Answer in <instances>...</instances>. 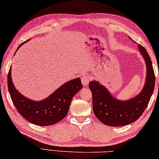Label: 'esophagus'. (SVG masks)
<instances>
[{
	"label": "esophagus",
	"mask_w": 159,
	"mask_h": 159,
	"mask_svg": "<svg viewBox=\"0 0 159 159\" xmlns=\"http://www.w3.org/2000/svg\"><path fill=\"white\" fill-rule=\"evenodd\" d=\"M91 79H92L91 77L87 75H84V76H82V82L83 86H84V87H87L88 84H89V82L91 80Z\"/></svg>",
	"instance_id": "34e87169"
}]
</instances>
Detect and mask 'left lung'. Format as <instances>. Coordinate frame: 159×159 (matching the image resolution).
<instances>
[{
  "label": "left lung",
  "mask_w": 159,
  "mask_h": 159,
  "mask_svg": "<svg viewBox=\"0 0 159 159\" xmlns=\"http://www.w3.org/2000/svg\"><path fill=\"white\" fill-rule=\"evenodd\" d=\"M138 48L147 65V76L144 87L136 97L127 101H120L98 82L94 80L89 82L93 113L106 125L118 127L134 123L142 115L149 104L154 89L156 77L147 50L139 44Z\"/></svg>",
  "instance_id": "obj_1"
}]
</instances>
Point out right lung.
<instances>
[{
	"instance_id": "add662e5",
	"label": "right lung",
	"mask_w": 159,
	"mask_h": 159,
	"mask_svg": "<svg viewBox=\"0 0 159 159\" xmlns=\"http://www.w3.org/2000/svg\"><path fill=\"white\" fill-rule=\"evenodd\" d=\"M24 43L20 44L17 49ZM7 87L15 108L23 118L36 125L48 126L58 123L67 116L72 98L82 89V84L78 77L65 83L45 99L33 101L15 89L10 67L7 75Z\"/></svg>"
}]
</instances>
